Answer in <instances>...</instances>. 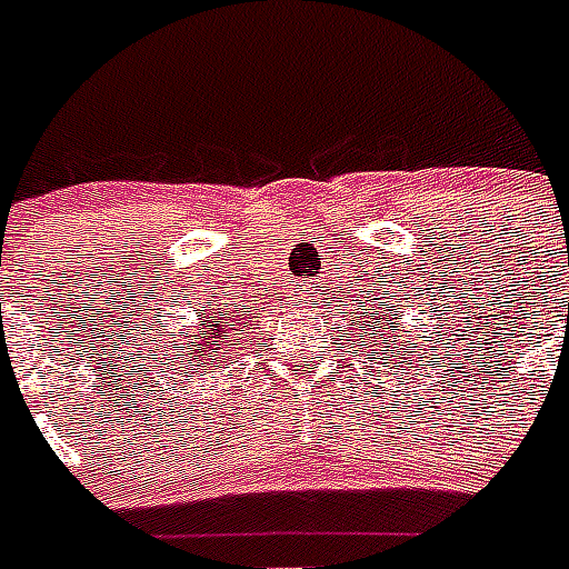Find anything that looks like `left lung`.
<instances>
[{
  "instance_id": "1",
  "label": "left lung",
  "mask_w": 569,
  "mask_h": 569,
  "mask_svg": "<svg viewBox=\"0 0 569 569\" xmlns=\"http://www.w3.org/2000/svg\"><path fill=\"white\" fill-rule=\"evenodd\" d=\"M369 328H375V321H372V325H369ZM392 328H396V321H392V319L380 321L378 333H380V339H383V348H389V339L398 337V330H392Z\"/></svg>"
}]
</instances>
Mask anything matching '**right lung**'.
Segmentation results:
<instances>
[{"instance_id": "add662e5", "label": "right lung", "mask_w": 569, "mask_h": 569, "mask_svg": "<svg viewBox=\"0 0 569 569\" xmlns=\"http://www.w3.org/2000/svg\"><path fill=\"white\" fill-rule=\"evenodd\" d=\"M236 325L239 321L230 319V312L227 316H218V312H212V316H206V325H200V330H197V348H191V360L194 363H203V357H218V351L227 342V333H232L236 330Z\"/></svg>"}]
</instances>
